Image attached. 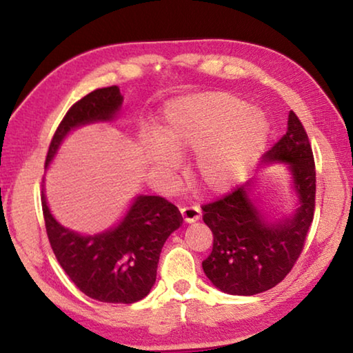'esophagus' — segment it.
I'll list each match as a JSON object with an SVG mask.
<instances>
[{
    "label": "esophagus",
    "mask_w": 353,
    "mask_h": 353,
    "mask_svg": "<svg viewBox=\"0 0 353 353\" xmlns=\"http://www.w3.org/2000/svg\"><path fill=\"white\" fill-rule=\"evenodd\" d=\"M181 214H182L183 222L192 223V222H196V220L201 217V209L198 206H183L181 209Z\"/></svg>",
    "instance_id": "34e87169"
}]
</instances>
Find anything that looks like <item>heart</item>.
<instances>
[{
	"label": "heart",
	"instance_id": "obj_1",
	"mask_svg": "<svg viewBox=\"0 0 353 353\" xmlns=\"http://www.w3.org/2000/svg\"><path fill=\"white\" fill-rule=\"evenodd\" d=\"M266 122L244 99L225 92L179 98L163 112L160 139L150 160L165 171L177 170V157L198 155L196 174L209 192H225L259 160L266 143Z\"/></svg>",
	"mask_w": 353,
	"mask_h": 353
}]
</instances>
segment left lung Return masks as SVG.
<instances>
[{"label":"left lung","instance_id":"left-lung-1","mask_svg":"<svg viewBox=\"0 0 353 353\" xmlns=\"http://www.w3.org/2000/svg\"><path fill=\"white\" fill-rule=\"evenodd\" d=\"M285 161L301 206L292 219L270 225L252 204L247 185L203 204V220L214 234L212 252L203 261L209 281L230 294L250 296L283 281L301 255L315 210V163L307 133L290 110L288 130L263 155Z\"/></svg>","mask_w":353,"mask_h":353}]
</instances>
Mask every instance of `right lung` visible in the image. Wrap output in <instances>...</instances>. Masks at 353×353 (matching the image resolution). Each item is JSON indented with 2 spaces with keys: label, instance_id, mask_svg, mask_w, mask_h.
Masks as SVG:
<instances>
[{
  "label": "right lung",
  "instance_id": "right-lung-1",
  "mask_svg": "<svg viewBox=\"0 0 353 353\" xmlns=\"http://www.w3.org/2000/svg\"><path fill=\"white\" fill-rule=\"evenodd\" d=\"M122 101L120 88L110 85L97 88L72 104L50 141L46 166L68 131L97 120H110ZM41 204L47 238L60 266L79 290L101 303L131 304L147 296L155 283L161 247L182 225L181 212L168 199L138 196L117 228L81 236L52 217L44 190Z\"/></svg>",
  "mask_w": 353,
  "mask_h": 353
}]
</instances>
